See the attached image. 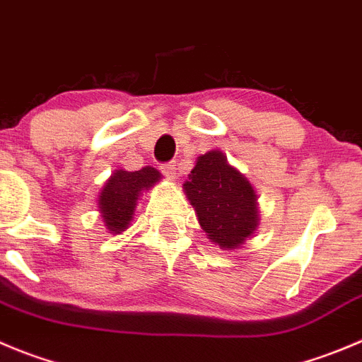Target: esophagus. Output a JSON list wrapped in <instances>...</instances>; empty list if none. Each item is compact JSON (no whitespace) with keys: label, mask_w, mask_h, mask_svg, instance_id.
I'll list each match as a JSON object with an SVG mask.
<instances>
[{"label":"esophagus","mask_w":362,"mask_h":362,"mask_svg":"<svg viewBox=\"0 0 362 362\" xmlns=\"http://www.w3.org/2000/svg\"><path fill=\"white\" fill-rule=\"evenodd\" d=\"M160 170L163 172V174L167 175V177L174 179V177H175V172H177V168H175L174 163H163V165H161V167H160Z\"/></svg>","instance_id":"esophagus-1"}]
</instances>
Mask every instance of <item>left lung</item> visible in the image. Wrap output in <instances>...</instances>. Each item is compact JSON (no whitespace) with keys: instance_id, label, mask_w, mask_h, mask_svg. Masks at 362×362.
I'll return each instance as SVG.
<instances>
[{"instance_id":"left-lung-1","label":"left lung","mask_w":362,"mask_h":362,"mask_svg":"<svg viewBox=\"0 0 362 362\" xmlns=\"http://www.w3.org/2000/svg\"><path fill=\"white\" fill-rule=\"evenodd\" d=\"M208 238L223 250L240 249L259 223L252 185L227 163L222 151L197 158L183 185Z\"/></svg>"}]
</instances>
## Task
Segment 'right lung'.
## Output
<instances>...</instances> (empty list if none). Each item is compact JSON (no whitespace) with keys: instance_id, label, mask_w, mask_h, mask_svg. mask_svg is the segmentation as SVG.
<instances>
[{"instance_id":"1","label":"right lung","mask_w":362,"mask_h":362,"mask_svg":"<svg viewBox=\"0 0 362 362\" xmlns=\"http://www.w3.org/2000/svg\"><path fill=\"white\" fill-rule=\"evenodd\" d=\"M160 179V172L153 167H144L135 172L119 168L113 172L99 195V211L106 229L115 235L127 229L140 194L149 190Z\"/></svg>"}]
</instances>
